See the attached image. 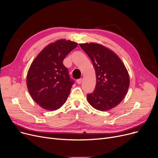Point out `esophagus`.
I'll use <instances>...</instances> for the list:
<instances>
[{"instance_id": "obj_1", "label": "esophagus", "mask_w": 158, "mask_h": 158, "mask_svg": "<svg viewBox=\"0 0 158 158\" xmlns=\"http://www.w3.org/2000/svg\"><path fill=\"white\" fill-rule=\"evenodd\" d=\"M77 84H78V85H81V82H82V79L81 78V79H77Z\"/></svg>"}]
</instances>
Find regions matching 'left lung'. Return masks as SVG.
Here are the masks:
<instances>
[{"instance_id":"8db88e82","label":"left lung","mask_w":158,"mask_h":158,"mask_svg":"<svg viewBox=\"0 0 158 158\" xmlns=\"http://www.w3.org/2000/svg\"><path fill=\"white\" fill-rule=\"evenodd\" d=\"M92 61L96 74V86L87 95L89 104L105 111L117 106L126 95L129 76L125 65L111 50L95 43L80 44Z\"/></svg>"}]
</instances>
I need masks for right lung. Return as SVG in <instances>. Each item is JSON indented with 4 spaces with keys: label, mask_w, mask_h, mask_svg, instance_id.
I'll return each mask as SVG.
<instances>
[{
    "label": "right lung",
    "mask_w": 158,
    "mask_h": 158,
    "mask_svg": "<svg viewBox=\"0 0 158 158\" xmlns=\"http://www.w3.org/2000/svg\"><path fill=\"white\" fill-rule=\"evenodd\" d=\"M77 46L74 41L59 40L45 47L31 63L27 86L32 98L42 108L54 111L65 103L74 81L63 61Z\"/></svg>",
    "instance_id": "right-lung-1"
}]
</instances>
